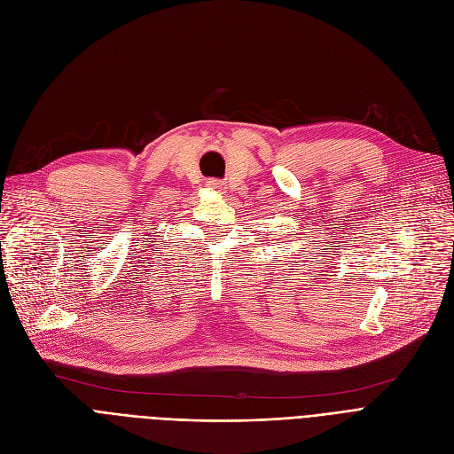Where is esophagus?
<instances>
[{
  "instance_id": "1",
  "label": "esophagus",
  "mask_w": 454,
  "mask_h": 454,
  "mask_svg": "<svg viewBox=\"0 0 454 454\" xmlns=\"http://www.w3.org/2000/svg\"><path fill=\"white\" fill-rule=\"evenodd\" d=\"M207 185H209L211 189H221V187H223L219 180H209V182H207Z\"/></svg>"
}]
</instances>
